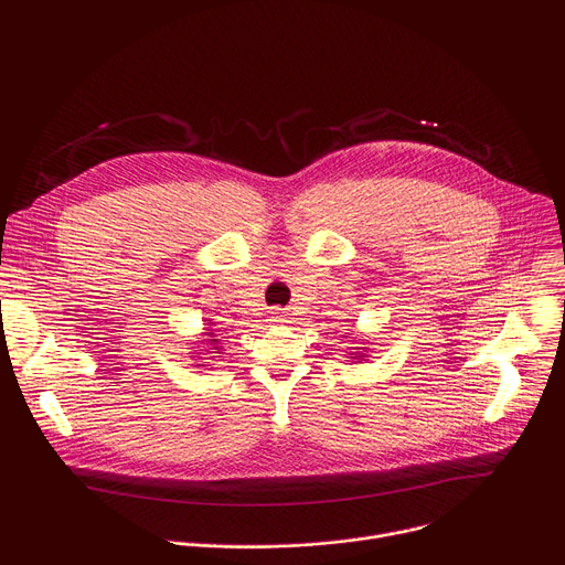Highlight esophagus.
Instances as JSON below:
<instances>
[{"label": "esophagus", "mask_w": 565, "mask_h": 565, "mask_svg": "<svg viewBox=\"0 0 565 565\" xmlns=\"http://www.w3.org/2000/svg\"><path fill=\"white\" fill-rule=\"evenodd\" d=\"M270 317H273V321H284V319H286V315H284L281 308H275V310L270 312Z\"/></svg>", "instance_id": "obj_1"}]
</instances>
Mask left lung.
<instances>
[{
  "mask_svg": "<svg viewBox=\"0 0 565 565\" xmlns=\"http://www.w3.org/2000/svg\"><path fill=\"white\" fill-rule=\"evenodd\" d=\"M358 358H364V355H358Z\"/></svg>",
  "mask_w": 565,
  "mask_h": 565,
  "instance_id": "obj_1",
  "label": "left lung"
}]
</instances>
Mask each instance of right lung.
<instances>
[{"label":"right lung","mask_w":565,"mask_h":565,"mask_svg":"<svg viewBox=\"0 0 565 565\" xmlns=\"http://www.w3.org/2000/svg\"><path fill=\"white\" fill-rule=\"evenodd\" d=\"M205 321H207V324H212L210 319H205ZM207 335H210V338H214V333H207ZM207 342H210V344H218V340H207ZM214 349H216L214 353H218V349H221V347H214Z\"/></svg>","instance_id":"add662e5"}]
</instances>
